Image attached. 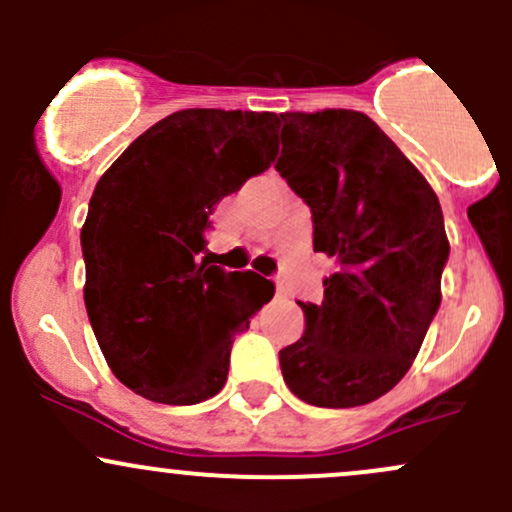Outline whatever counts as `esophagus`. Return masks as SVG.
I'll use <instances>...</instances> for the list:
<instances>
[{"label": "esophagus", "instance_id": "esophagus-1", "mask_svg": "<svg viewBox=\"0 0 512 512\" xmlns=\"http://www.w3.org/2000/svg\"><path fill=\"white\" fill-rule=\"evenodd\" d=\"M277 294H287V289H285V285H282V282H277Z\"/></svg>", "mask_w": 512, "mask_h": 512}]
</instances>
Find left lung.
I'll return each mask as SVG.
<instances>
[{"instance_id":"left-lung-1","label":"left lung","mask_w":512,"mask_h":512,"mask_svg":"<svg viewBox=\"0 0 512 512\" xmlns=\"http://www.w3.org/2000/svg\"><path fill=\"white\" fill-rule=\"evenodd\" d=\"M277 173L309 205L314 252L337 262L307 327L280 352L289 391L352 409L394 389L441 307V203L396 143L359 111L282 113Z\"/></svg>"}]
</instances>
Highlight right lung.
Wrapping results in <instances>:
<instances>
[{
  "instance_id": "obj_1",
  "label": "right lung",
  "mask_w": 512,
  "mask_h": 512,
  "mask_svg": "<svg viewBox=\"0 0 512 512\" xmlns=\"http://www.w3.org/2000/svg\"><path fill=\"white\" fill-rule=\"evenodd\" d=\"M270 111L185 108L138 136L101 175L81 252L84 302L118 381L143 399L190 406L227 381L235 334L275 285L200 257L225 195L280 148Z\"/></svg>"
}]
</instances>
